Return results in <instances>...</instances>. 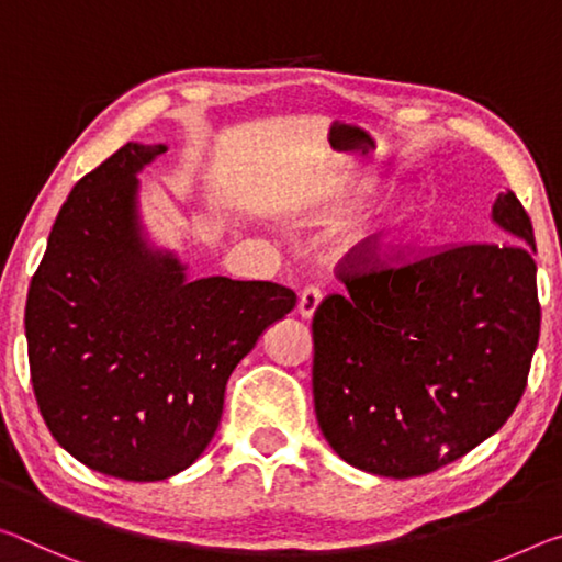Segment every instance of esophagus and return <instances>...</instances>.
I'll list each match as a JSON object with an SVG mask.
<instances>
[{
	"mask_svg": "<svg viewBox=\"0 0 562 562\" xmlns=\"http://www.w3.org/2000/svg\"><path fill=\"white\" fill-rule=\"evenodd\" d=\"M319 302H323V290H319L317 284H310V288L302 290L300 302H297V313L305 319H310L317 313Z\"/></svg>",
	"mask_w": 562,
	"mask_h": 562,
	"instance_id": "obj_1",
	"label": "esophagus"
}]
</instances>
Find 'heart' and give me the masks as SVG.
Returning a JSON list of instances; mask_svg holds the SVG:
<instances>
[{
	"label": "heart",
	"instance_id": "b5f03b06",
	"mask_svg": "<svg viewBox=\"0 0 562 562\" xmlns=\"http://www.w3.org/2000/svg\"><path fill=\"white\" fill-rule=\"evenodd\" d=\"M430 220V202L425 198H407L378 220V225L364 235V247L372 255H385L403 247L415 235H420Z\"/></svg>",
	"mask_w": 562,
	"mask_h": 562
}]
</instances>
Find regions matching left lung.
<instances>
[{"label": "left lung", "instance_id": "8db88e82", "mask_svg": "<svg viewBox=\"0 0 562 562\" xmlns=\"http://www.w3.org/2000/svg\"><path fill=\"white\" fill-rule=\"evenodd\" d=\"M493 222L507 243L417 260H378L364 243L340 262L347 295L313 317L319 430L352 468L417 477L501 430L528 385L540 335L536 235L515 192Z\"/></svg>", "mask_w": 562, "mask_h": 562}]
</instances>
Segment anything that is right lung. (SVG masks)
I'll return each mask as SVG.
<instances>
[{"instance_id":"obj_1","label":"right lung","mask_w":562,"mask_h":562,"mask_svg":"<svg viewBox=\"0 0 562 562\" xmlns=\"http://www.w3.org/2000/svg\"><path fill=\"white\" fill-rule=\"evenodd\" d=\"M165 145L127 142L61 204L26 292L40 413L69 456L153 483L190 468L215 435L227 380L295 307L274 282L187 280L142 239L137 172Z\"/></svg>"}]
</instances>
